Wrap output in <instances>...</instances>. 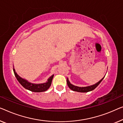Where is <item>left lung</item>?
<instances>
[{"mask_svg":"<svg viewBox=\"0 0 123 123\" xmlns=\"http://www.w3.org/2000/svg\"><path fill=\"white\" fill-rule=\"evenodd\" d=\"M103 78H103L101 80H99V81L98 82V83H96L94 85L88 86V87H77V86H73L72 85V84L70 83V82H69V80L68 79H67V83L68 87L73 91L78 92H88L93 91V89L96 88L97 86L99 85L100 82L102 81V80H103Z\"/></svg>","mask_w":123,"mask_h":123,"instance_id":"1","label":"left lung"}]
</instances>
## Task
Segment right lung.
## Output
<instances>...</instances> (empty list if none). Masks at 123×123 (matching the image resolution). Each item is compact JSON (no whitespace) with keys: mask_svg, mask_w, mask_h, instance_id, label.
Returning <instances> with one entry per match:
<instances>
[{"mask_svg":"<svg viewBox=\"0 0 123 123\" xmlns=\"http://www.w3.org/2000/svg\"><path fill=\"white\" fill-rule=\"evenodd\" d=\"M13 71L15 76L16 79L18 80L19 83H20L25 89H28V90L31 92H45L46 91H47V89L50 88L51 85V82H52V78L54 77V75H52V76L47 80L48 81L45 83L33 84L29 83V82H27L26 80H25L24 79H23V78H21L16 73L14 67Z\"/></svg>","mask_w":123,"mask_h":123,"instance_id":"obj_1","label":"right lung"}]
</instances>
